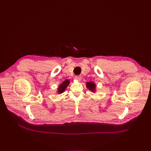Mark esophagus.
I'll return each mask as SVG.
<instances>
[{
	"mask_svg": "<svg viewBox=\"0 0 151 151\" xmlns=\"http://www.w3.org/2000/svg\"><path fill=\"white\" fill-rule=\"evenodd\" d=\"M75 79L78 81H80L81 80V77L79 76H75Z\"/></svg>",
	"mask_w": 151,
	"mask_h": 151,
	"instance_id": "34e87169",
	"label": "esophagus"
}]
</instances>
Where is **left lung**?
Returning a JSON list of instances; mask_svg holds the SVG:
<instances>
[{
  "instance_id": "obj_1",
  "label": "left lung",
  "mask_w": 151,
  "mask_h": 151,
  "mask_svg": "<svg viewBox=\"0 0 151 151\" xmlns=\"http://www.w3.org/2000/svg\"><path fill=\"white\" fill-rule=\"evenodd\" d=\"M86 87L88 88L90 91H93V93H95L96 91V84L92 82H88V83H86Z\"/></svg>"
}]
</instances>
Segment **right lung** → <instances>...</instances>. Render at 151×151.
Masks as SVG:
<instances>
[{
    "instance_id": "obj_1",
    "label": "right lung",
    "mask_w": 151,
    "mask_h": 151,
    "mask_svg": "<svg viewBox=\"0 0 151 151\" xmlns=\"http://www.w3.org/2000/svg\"><path fill=\"white\" fill-rule=\"evenodd\" d=\"M70 83V81L66 79L65 81H64L63 82V83L58 86V93L59 94H61L62 93L64 92V91L66 89L67 87L68 86V85Z\"/></svg>"
}]
</instances>
